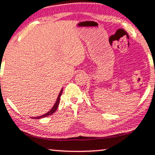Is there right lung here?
<instances>
[{
  "label": "right lung",
  "instance_id": "obj_1",
  "mask_svg": "<svg viewBox=\"0 0 155 155\" xmlns=\"http://www.w3.org/2000/svg\"><path fill=\"white\" fill-rule=\"evenodd\" d=\"M62 90H63V89L61 90V91L59 92V95H58V97H57V101H56V103L54 104V107H53L51 108V110L50 111H48L47 113L44 114V115H40V116H39V117H35V118H45V117L49 116V115H52L53 113H55V111H56V110H57V107H58V105H59V101H60V96H61V95H62Z\"/></svg>",
  "mask_w": 155,
  "mask_h": 155
}]
</instances>
